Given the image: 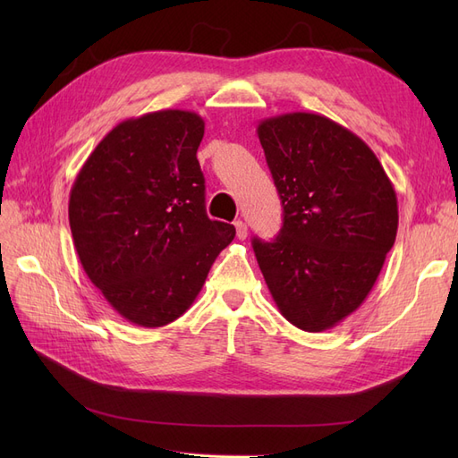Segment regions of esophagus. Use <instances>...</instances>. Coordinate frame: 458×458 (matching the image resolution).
<instances>
[{
  "instance_id": "1",
  "label": "esophagus",
  "mask_w": 458,
  "mask_h": 458,
  "mask_svg": "<svg viewBox=\"0 0 458 458\" xmlns=\"http://www.w3.org/2000/svg\"><path fill=\"white\" fill-rule=\"evenodd\" d=\"M234 229H237V237L241 239V241H244L246 237H248V227H246V224L244 221H234Z\"/></svg>"
}]
</instances>
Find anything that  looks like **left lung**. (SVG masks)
Masks as SVG:
<instances>
[{
    "mask_svg": "<svg viewBox=\"0 0 458 458\" xmlns=\"http://www.w3.org/2000/svg\"><path fill=\"white\" fill-rule=\"evenodd\" d=\"M259 143L283 202V227L256 259L286 321L323 332L377 283L397 234V197L370 147L313 113L266 118Z\"/></svg>",
    "mask_w": 458,
    "mask_h": 458,
    "instance_id": "obj_1",
    "label": "left lung"
}]
</instances>
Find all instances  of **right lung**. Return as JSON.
Returning <instances> with one entry per match:
<instances>
[{
  "mask_svg": "<svg viewBox=\"0 0 458 458\" xmlns=\"http://www.w3.org/2000/svg\"><path fill=\"white\" fill-rule=\"evenodd\" d=\"M204 120L157 110L120 122L76 175L68 221L81 267L126 321L182 317L234 227L206 216L197 150Z\"/></svg>",
  "mask_w": 458,
  "mask_h": 458,
  "instance_id": "right-lung-1",
  "label": "right lung"
}]
</instances>
